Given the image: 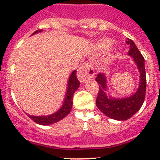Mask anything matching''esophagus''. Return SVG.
I'll use <instances>...</instances> for the list:
<instances>
[{
  "instance_id": "obj_1",
  "label": "esophagus",
  "mask_w": 160,
  "mask_h": 160,
  "mask_svg": "<svg viewBox=\"0 0 160 160\" xmlns=\"http://www.w3.org/2000/svg\"><path fill=\"white\" fill-rule=\"evenodd\" d=\"M94 77V70L93 66L89 63H85L79 69L77 72V77L79 80L82 83L85 81L88 78H93Z\"/></svg>"
}]
</instances>
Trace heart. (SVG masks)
I'll return each instance as SVG.
<instances>
[{
	"label": "heart",
	"mask_w": 160,
	"mask_h": 160,
	"mask_svg": "<svg viewBox=\"0 0 160 160\" xmlns=\"http://www.w3.org/2000/svg\"><path fill=\"white\" fill-rule=\"evenodd\" d=\"M113 42H114V41H113L111 38H102V39H101L98 43H97V50H98V52H107L108 50L111 47V46L113 45ZM118 49H114V52H118Z\"/></svg>",
	"instance_id": "obj_1"
}]
</instances>
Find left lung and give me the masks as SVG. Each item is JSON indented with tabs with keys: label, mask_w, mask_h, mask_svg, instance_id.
<instances>
[{
	"label": "left lung",
	"mask_w": 160,
	"mask_h": 160,
	"mask_svg": "<svg viewBox=\"0 0 160 160\" xmlns=\"http://www.w3.org/2000/svg\"><path fill=\"white\" fill-rule=\"evenodd\" d=\"M126 43L129 45L130 47L128 55L133 58L139 71V85L136 91L128 98H112L110 95H107L108 81L105 74L99 73L95 79L99 84V92L96 100L98 109L107 117L118 121L129 119L139 111L146 96V77L144 57L132 40L127 38Z\"/></svg>",
	"instance_id": "left-lung-1"
}]
</instances>
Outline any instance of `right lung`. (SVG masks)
<instances>
[{
  "mask_svg": "<svg viewBox=\"0 0 160 160\" xmlns=\"http://www.w3.org/2000/svg\"><path fill=\"white\" fill-rule=\"evenodd\" d=\"M42 32V30H37L32 35ZM79 86H80V81L77 77V71L74 70L72 71V73L70 74V77H69L67 90L65 95V98H64L63 104L59 110L53 114H49V115L34 116L28 114L27 113L26 114L35 123L42 125H52V124H54L59 121L62 120V118H64L66 116L70 114L72 106V96H73L76 90L79 88Z\"/></svg>",
  "mask_w": 160,
  "mask_h": 160,
  "instance_id": "right-lung-1",
  "label": "right lung"
}]
</instances>
